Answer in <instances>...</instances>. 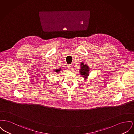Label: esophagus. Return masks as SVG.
Here are the masks:
<instances>
[{"label": "esophagus", "instance_id": "34e87169", "mask_svg": "<svg viewBox=\"0 0 134 134\" xmlns=\"http://www.w3.org/2000/svg\"><path fill=\"white\" fill-rule=\"evenodd\" d=\"M73 67V65L72 64H70V65H68V69H70V70H72Z\"/></svg>", "mask_w": 134, "mask_h": 134}]
</instances>
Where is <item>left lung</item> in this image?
Here are the masks:
<instances>
[{"label":"left lung","instance_id":"left-lung-1","mask_svg":"<svg viewBox=\"0 0 134 134\" xmlns=\"http://www.w3.org/2000/svg\"><path fill=\"white\" fill-rule=\"evenodd\" d=\"M79 73L84 79V80H86L90 74V68L87 64L83 62L80 63V68L79 70Z\"/></svg>","mask_w":134,"mask_h":134}]
</instances>
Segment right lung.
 I'll return each mask as SVG.
<instances>
[{
    "label": "right lung",
    "mask_w": 134,
    "mask_h": 134,
    "mask_svg": "<svg viewBox=\"0 0 134 134\" xmlns=\"http://www.w3.org/2000/svg\"><path fill=\"white\" fill-rule=\"evenodd\" d=\"M62 70V69H61V68H59V69H55V70H54V71L56 72L57 73H58V74H59L60 73V72Z\"/></svg>",
    "instance_id": "add662e5"
}]
</instances>
